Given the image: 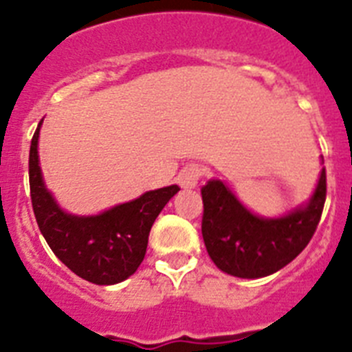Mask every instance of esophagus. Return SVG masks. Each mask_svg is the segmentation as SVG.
<instances>
[{
	"instance_id": "esophagus-1",
	"label": "esophagus",
	"mask_w": 352,
	"mask_h": 352,
	"mask_svg": "<svg viewBox=\"0 0 352 352\" xmlns=\"http://www.w3.org/2000/svg\"><path fill=\"white\" fill-rule=\"evenodd\" d=\"M203 173H204L203 167L197 166V164L186 166L178 176L179 185H182L183 188H195L199 183V179H201V176H203Z\"/></svg>"
}]
</instances>
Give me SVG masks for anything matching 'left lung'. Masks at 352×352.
Segmentation results:
<instances>
[{"label": "left lung", "mask_w": 352, "mask_h": 352, "mask_svg": "<svg viewBox=\"0 0 352 352\" xmlns=\"http://www.w3.org/2000/svg\"><path fill=\"white\" fill-rule=\"evenodd\" d=\"M203 238L217 268L239 278H261L287 266L309 245L326 201V169L305 206L282 219L250 213L222 182L201 188Z\"/></svg>", "instance_id": "obj_1"}]
</instances>
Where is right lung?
Wrapping results in <instances>:
<instances>
[{
	"instance_id": "add662e5",
	"label": "right lung",
	"mask_w": 352,
	"mask_h": 352,
	"mask_svg": "<svg viewBox=\"0 0 352 352\" xmlns=\"http://www.w3.org/2000/svg\"><path fill=\"white\" fill-rule=\"evenodd\" d=\"M40 125L31 139L30 190L40 232L56 257L84 280L113 285L126 280L142 263L155 219L179 186L142 194L95 217H76L61 210L45 188L38 166Z\"/></svg>"
}]
</instances>
